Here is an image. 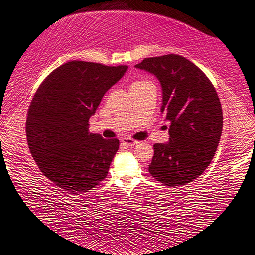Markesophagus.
<instances>
[{"instance_id":"obj_1","label":"esophagus","mask_w":255,"mask_h":255,"mask_svg":"<svg viewBox=\"0 0 255 255\" xmlns=\"http://www.w3.org/2000/svg\"><path fill=\"white\" fill-rule=\"evenodd\" d=\"M123 144L128 146V147H132V146H135V145L138 144V141L132 140V139H130V138H124Z\"/></svg>"}]
</instances>
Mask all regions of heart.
<instances>
[{
	"label": "heart",
	"instance_id": "1",
	"mask_svg": "<svg viewBox=\"0 0 255 255\" xmlns=\"http://www.w3.org/2000/svg\"><path fill=\"white\" fill-rule=\"evenodd\" d=\"M135 83H141V82H135ZM133 84V83H132Z\"/></svg>",
	"mask_w": 255,
	"mask_h": 255
}]
</instances>
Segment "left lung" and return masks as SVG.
Listing matches in <instances>:
<instances>
[{"label": "left lung", "instance_id": "obj_1", "mask_svg": "<svg viewBox=\"0 0 255 255\" xmlns=\"http://www.w3.org/2000/svg\"><path fill=\"white\" fill-rule=\"evenodd\" d=\"M135 67L158 80L161 114L170 123L169 141L154 145L149 173L170 187L191 182L209 165L221 140L223 112L217 92L204 72L182 56L145 58Z\"/></svg>", "mask_w": 255, "mask_h": 255}]
</instances>
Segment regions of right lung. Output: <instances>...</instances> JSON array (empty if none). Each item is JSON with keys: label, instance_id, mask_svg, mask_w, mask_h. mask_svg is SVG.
I'll return each mask as SVG.
<instances>
[{"label": "right lung", "instance_id": "add662e5", "mask_svg": "<svg viewBox=\"0 0 255 255\" xmlns=\"http://www.w3.org/2000/svg\"><path fill=\"white\" fill-rule=\"evenodd\" d=\"M128 66L72 60L42 82L27 118L29 148L44 175L71 193L103 181L119 140L89 132V119Z\"/></svg>", "mask_w": 255, "mask_h": 255}]
</instances>
